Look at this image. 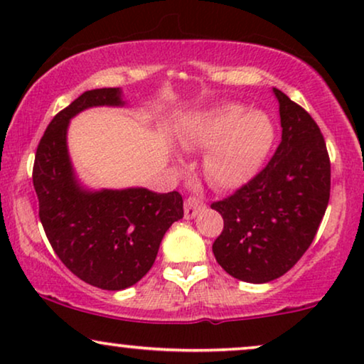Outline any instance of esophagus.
Listing matches in <instances>:
<instances>
[{"instance_id": "obj_1", "label": "esophagus", "mask_w": 364, "mask_h": 364, "mask_svg": "<svg viewBox=\"0 0 364 364\" xmlns=\"http://www.w3.org/2000/svg\"><path fill=\"white\" fill-rule=\"evenodd\" d=\"M203 208V202L200 198L197 197H188L186 198V203H183V210H186V218L187 220H191L197 215L198 212H200Z\"/></svg>"}]
</instances>
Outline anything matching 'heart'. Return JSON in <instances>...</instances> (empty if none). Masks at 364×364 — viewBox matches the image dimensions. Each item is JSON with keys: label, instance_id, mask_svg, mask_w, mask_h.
<instances>
[{"label": "heart", "instance_id": "b5f03b06", "mask_svg": "<svg viewBox=\"0 0 364 364\" xmlns=\"http://www.w3.org/2000/svg\"><path fill=\"white\" fill-rule=\"evenodd\" d=\"M275 129L262 111L213 104L188 114L177 132L183 151H203L202 168L212 186L233 191L250 182L273 146Z\"/></svg>", "mask_w": 364, "mask_h": 364}]
</instances>
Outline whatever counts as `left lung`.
I'll list each match as a JSON object with an SVG mask.
<instances>
[{
  "instance_id": "left-lung-1",
  "label": "left lung",
  "mask_w": 364,
  "mask_h": 364,
  "mask_svg": "<svg viewBox=\"0 0 364 364\" xmlns=\"http://www.w3.org/2000/svg\"><path fill=\"white\" fill-rule=\"evenodd\" d=\"M282 142L272 161L233 196L213 202L223 230L212 250L228 275L248 283L280 278L311 245L330 200V157L305 109L273 87Z\"/></svg>"
}]
</instances>
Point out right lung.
Returning <instances> with one entry per match:
<instances>
[{
	"mask_svg": "<svg viewBox=\"0 0 364 364\" xmlns=\"http://www.w3.org/2000/svg\"><path fill=\"white\" fill-rule=\"evenodd\" d=\"M99 106H126L121 89L86 91L54 116L39 141L33 183L39 218L59 260L89 285L116 291L151 270L168 227L183 217V200L176 191H91L79 182L68 151L69 121Z\"/></svg>",
	"mask_w": 364,
	"mask_h": 364,
	"instance_id": "obj_1",
	"label": "right lung"
}]
</instances>
